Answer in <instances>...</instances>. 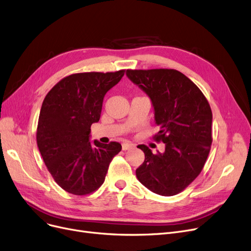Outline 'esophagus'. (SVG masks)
Returning <instances> with one entry per match:
<instances>
[{"instance_id":"esophagus-1","label":"esophagus","mask_w":251,"mask_h":251,"mask_svg":"<svg viewBox=\"0 0 251 251\" xmlns=\"http://www.w3.org/2000/svg\"><path fill=\"white\" fill-rule=\"evenodd\" d=\"M133 147H134V145H132V144H129V143H124V144L122 145V149H123L124 151H127V150L132 149Z\"/></svg>"}]
</instances>
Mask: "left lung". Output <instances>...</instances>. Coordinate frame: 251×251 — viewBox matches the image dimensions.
<instances>
[{
    "label": "left lung",
    "mask_w": 251,
    "mask_h": 251,
    "mask_svg": "<svg viewBox=\"0 0 251 251\" xmlns=\"http://www.w3.org/2000/svg\"><path fill=\"white\" fill-rule=\"evenodd\" d=\"M126 75L151 101L156 140L165 151L152 154L145 145V161L136 177L152 193L173 196L197 177L209 155L212 113L204 94L188 77L176 70H127Z\"/></svg>",
    "instance_id": "left-lung-1"
}]
</instances>
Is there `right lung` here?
<instances>
[{
    "instance_id": "add662e5",
    "label": "right lung",
    "mask_w": 251,
    "mask_h": 251,
    "mask_svg": "<svg viewBox=\"0 0 251 251\" xmlns=\"http://www.w3.org/2000/svg\"><path fill=\"white\" fill-rule=\"evenodd\" d=\"M124 72L71 75L43 101L37 144L51 176L64 191L82 196L99 189L111 161L122 150L116 141L91 143L90 127L100 121L103 97Z\"/></svg>"
}]
</instances>
